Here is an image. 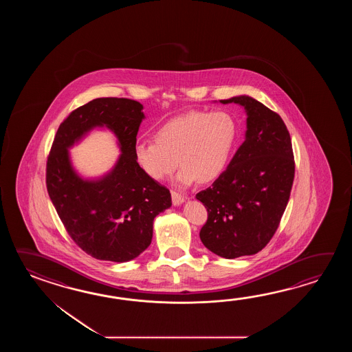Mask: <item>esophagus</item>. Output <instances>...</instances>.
Wrapping results in <instances>:
<instances>
[{"label":"esophagus","instance_id":"obj_1","mask_svg":"<svg viewBox=\"0 0 352 352\" xmlns=\"http://www.w3.org/2000/svg\"><path fill=\"white\" fill-rule=\"evenodd\" d=\"M171 195H173V204L175 206H179V205L185 202V196L184 195L179 194L176 191H173Z\"/></svg>","mask_w":352,"mask_h":352}]
</instances>
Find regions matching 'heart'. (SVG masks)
Here are the masks:
<instances>
[{
  "label": "heart",
  "instance_id": "b5f03b06",
  "mask_svg": "<svg viewBox=\"0 0 352 352\" xmlns=\"http://www.w3.org/2000/svg\"><path fill=\"white\" fill-rule=\"evenodd\" d=\"M238 138V124L225 111H190L165 122L155 143H137V165L150 179L164 181L181 166L177 182L209 184L228 168Z\"/></svg>",
  "mask_w": 352,
  "mask_h": 352
}]
</instances>
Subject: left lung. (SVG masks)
Returning <instances> with one entry per match:
<instances>
[{"instance_id":"1","label":"left lung","mask_w":352,"mask_h":352,"mask_svg":"<svg viewBox=\"0 0 352 352\" xmlns=\"http://www.w3.org/2000/svg\"><path fill=\"white\" fill-rule=\"evenodd\" d=\"M245 109V141L225 173L196 195L208 210L202 244L226 259L256 254L278 229L289 200L294 158L285 122L249 96L220 100Z\"/></svg>"}]
</instances>
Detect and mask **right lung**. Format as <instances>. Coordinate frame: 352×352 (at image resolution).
Returning <instances> with one entry per match:
<instances>
[{
    "instance_id": "add662e5",
    "label": "right lung",
    "mask_w": 352,
    "mask_h": 352,
    "mask_svg": "<svg viewBox=\"0 0 352 352\" xmlns=\"http://www.w3.org/2000/svg\"><path fill=\"white\" fill-rule=\"evenodd\" d=\"M143 105L127 98H97L60 124L46 164V187L76 245L96 259L129 262L150 247L153 219L168 209L170 190L137 165V133ZM96 127L118 138L120 157L103 177L82 178L68 150Z\"/></svg>"
}]
</instances>
